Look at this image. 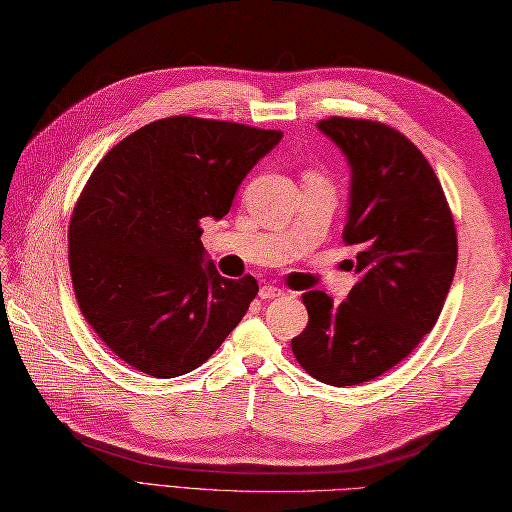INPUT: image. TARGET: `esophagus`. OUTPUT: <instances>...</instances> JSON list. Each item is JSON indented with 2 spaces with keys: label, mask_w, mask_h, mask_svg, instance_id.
<instances>
[{
  "label": "esophagus",
  "mask_w": 512,
  "mask_h": 512,
  "mask_svg": "<svg viewBox=\"0 0 512 512\" xmlns=\"http://www.w3.org/2000/svg\"><path fill=\"white\" fill-rule=\"evenodd\" d=\"M284 295H286V292L281 290V288H275V286H262V288H259V299H264V301L284 297Z\"/></svg>",
  "instance_id": "1"
}]
</instances>
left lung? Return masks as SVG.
I'll use <instances>...</instances> for the list:
<instances>
[{"instance_id": "8db88e82", "label": "left lung", "mask_w": 512, "mask_h": 512, "mask_svg": "<svg viewBox=\"0 0 512 512\" xmlns=\"http://www.w3.org/2000/svg\"><path fill=\"white\" fill-rule=\"evenodd\" d=\"M317 127L352 169L343 228L358 281L345 301L303 295L308 325L292 339L306 372L325 385L367 383L411 354L436 325L458 264V235L440 180L409 138L365 118Z\"/></svg>"}]
</instances>
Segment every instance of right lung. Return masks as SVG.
Listing matches in <instances>:
<instances>
[{"instance_id":"obj_1","label":"right lung","mask_w":512,"mask_h":512,"mask_svg":"<svg viewBox=\"0 0 512 512\" xmlns=\"http://www.w3.org/2000/svg\"><path fill=\"white\" fill-rule=\"evenodd\" d=\"M275 129L171 116L107 151L74 206L68 244L81 314L138 372L200 367L242 321L255 277L226 279L204 257V217L222 220Z\"/></svg>"}]
</instances>
